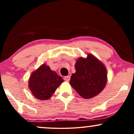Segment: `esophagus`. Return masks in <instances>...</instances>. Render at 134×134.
Instances as JSON below:
<instances>
[{
  "instance_id": "34e87169",
  "label": "esophagus",
  "mask_w": 134,
  "mask_h": 134,
  "mask_svg": "<svg viewBox=\"0 0 134 134\" xmlns=\"http://www.w3.org/2000/svg\"><path fill=\"white\" fill-rule=\"evenodd\" d=\"M64 80H65V81H67V82L69 81V80H70V76H67L64 77Z\"/></svg>"
}]
</instances>
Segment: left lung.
Returning <instances> with one entry per match:
<instances>
[{
  "label": "left lung",
  "mask_w": 134,
  "mask_h": 134,
  "mask_svg": "<svg viewBox=\"0 0 134 134\" xmlns=\"http://www.w3.org/2000/svg\"><path fill=\"white\" fill-rule=\"evenodd\" d=\"M76 72L72 74L69 83L79 94L85 99L96 96L107 83V71L105 66L91 54L87 58L77 60Z\"/></svg>",
  "instance_id": "obj_1"
}]
</instances>
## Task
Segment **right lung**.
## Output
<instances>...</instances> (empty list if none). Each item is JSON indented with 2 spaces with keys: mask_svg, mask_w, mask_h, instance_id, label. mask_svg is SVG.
<instances>
[{
  "mask_svg": "<svg viewBox=\"0 0 134 134\" xmlns=\"http://www.w3.org/2000/svg\"><path fill=\"white\" fill-rule=\"evenodd\" d=\"M63 82L61 77L45 64L41 65L31 75L29 81V88L38 99H48L57 88Z\"/></svg>",
  "mask_w": 134,
  "mask_h": 134,
  "instance_id": "right-lung-1",
  "label": "right lung"
}]
</instances>
